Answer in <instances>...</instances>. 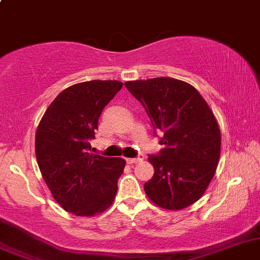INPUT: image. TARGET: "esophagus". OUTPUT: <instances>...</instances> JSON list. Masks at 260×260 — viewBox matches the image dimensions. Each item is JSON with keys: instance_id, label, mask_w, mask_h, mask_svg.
Returning a JSON list of instances; mask_svg holds the SVG:
<instances>
[{"instance_id": "esophagus-1", "label": "esophagus", "mask_w": 260, "mask_h": 260, "mask_svg": "<svg viewBox=\"0 0 260 260\" xmlns=\"http://www.w3.org/2000/svg\"><path fill=\"white\" fill-rule=\"evenodd\" d=\"M143 159H144V158H143V155H138L137 158H127V159H126V162H127L128 165H135V163L142 162Z\"/></svg>"}]
</instances>
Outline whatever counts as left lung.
Instances as JSON below:
<instances>
[{"label": "left lung", "mask_w": 260, "mask_h": 260, "mask_svg": "<svg viewBox=\"0 0 260 260\" xmlns=\"http://www.w3.org/2000/svg\"><path fill=\"white\" fill-rule=\"evenodd\" d=\"M149 116L165 148L148 160L154 175L145 194L165 209L186 208L199 200L213 179L221 153V132L199 91L172 78L125 83Z\"/></svg>", "instance_id": "left-lung-1"}]
</instances>
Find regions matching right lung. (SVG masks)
<instances>
[{
    "label": "right lung",
    "mask_w": 260,
    "mask_h": 260,
    "mask_svg": "<svg viewBox=\"0 0 260 260\" xmlns=\"http://www.w3.org/2000/svg\"><path fill=\"white\" fill-rule=\"evenodd\" d=\"M123 84L90 80L62 90L44 112L36 134L39 170L54 200L75 216L102 213L117 194L125 159L91 153L103 108Z\"/></svg>",
    "instance_id": "1"
}]
</instances>
